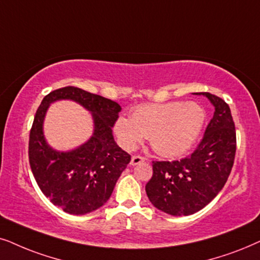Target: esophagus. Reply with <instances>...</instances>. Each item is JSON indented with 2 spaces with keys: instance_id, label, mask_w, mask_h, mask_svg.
<instances>
[{
  "instance_id": "34e87169",
  "label": "esophagus",
  "mask_w": 260,
  "mask_h": 260,
  "mask_svg": "<svg viewBox=\"0 0 260 260\" xmlns=\"http://www.w3.org/2000/svg\"><path fill=\"white\" fill-rule=\"evenodd\" d=\"M143 161H145L144 157H140V155H133L132 160H131V165H138Z\"/></svg>"
}]
</instances>
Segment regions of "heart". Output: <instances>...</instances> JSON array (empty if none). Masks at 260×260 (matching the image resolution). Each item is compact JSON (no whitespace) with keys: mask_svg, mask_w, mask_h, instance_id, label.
<instances>
[{"mask_svg":"<svg viewBox=\"0 0 260 260\" xmlns=\"http://www.w3.org/2000/svg\"><path fill=\"white\" fill-rule=\"evenodd\" d=\"M206 112L196 102L174 101L137 107L132 119L119 115L114 123L120 146L133 151L148 137L152 148L164 158L188 152L199 139Z\"/></svg>","mask_w":260,"mask_h":260,"instance_id":"b5f03b06","label":"heart"}]
</instances>
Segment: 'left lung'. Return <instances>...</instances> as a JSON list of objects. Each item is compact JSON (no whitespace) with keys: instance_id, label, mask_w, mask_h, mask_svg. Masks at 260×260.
<instances>
[{"instance_id":"1","label":"left lung","mask_w":260,"mask_h":260,"mask_svg":"<svg viewBox=\"0 0 260 260\" xmlns=\"http://www.w3.org/2000/svg\"><path fill=\"white\" fill-rule=\"evenodd\" d=\"M196 95L206 96L215 108L203 139L181 160L152 161L153 175L145 186L152 205L174 216L205 208L226 184L234 162L237 137L230 107L209 92Z\"/></svg>"}]
</instances>
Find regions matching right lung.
Returning a JSON list of instances; mask_svg holds the SVG:
<instances>
[{
	"label": "right lung",
	"instance_id": "add662e5",
	"mask_svg": "<svg viewBox=\"0 0 260 260\" xmlns=\"http://www.w3.org/2000/svg\"><path fill=\"white\" fill-rule=\"evenodd\" d=\"M60 99L79 103L94 121L90 139L67 152L53 150L43 136L48 107ZM120 110L119 103L76 86L54 90L41 101L29 133V165L44 195L65 213L84 215L102 207L131 161V155L117 146L113 137Z\"/></svg>",
	"mask_w": 260,
	"mask_h": 260
}]
</instances>
